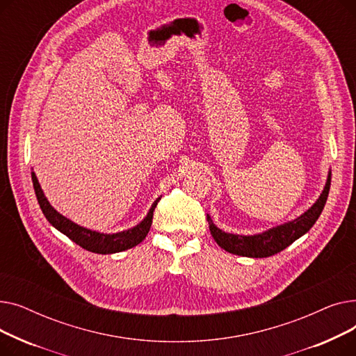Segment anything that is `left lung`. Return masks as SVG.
<instances>
[{
    "label": "left lung",
    "mask_w": 356,
    "mask_h": 356,
    "mask_svg": "<svg viewBox=\"0 0 356 356\" xmlns=\"http://www.w3.org/2000/svg\"><path fill=\"white\" fill-rule=\"evenodd\" d=\"M330 176H332V172H329L325 188L319 199L312 204V208H309L298 218L290 222H286L283 225L270 228L268 231H264L261 234L238 235V234L225 232L219 229L212 222L211 216L208 215L209 229L213 239L216 241V244L225 251L235 255L250 257V258H266L283 251L290 244H293L296 239L303 236L314 225V222L319 219L325 208V203L327 200V195L330 189Z\"/></svg>",
    "instance_id": "obj_1"
}]
</instances>
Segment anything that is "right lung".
<instances>
[{
  "label": "right lung",
  "instance_id": "add662e5",
  "mask_svg": "<svg viewBox=\"0 0 356 356\" xmlns=\"http://www.w3.org/2000/svg\"><path fill=\"white\" fill-rule=\"evenodd\" d=\"M31 180H33L37 200H39L40 208H42L46 219L50 222V225H53L56 229L60 231L69 239H72L74 244H78L83 250L95 252V254H115V252H121V251H125V250H129V248L138 245L140 242H143V239L147 236L149 227H152L153 212L157 207L159 200L161 199V197H157L154 200L147 216L134 228H129L127 231H121V232H115V234H104V232L92 231L85 227H81V225H78V223L72 222L70 219H67L66 216L59 213L49 203L34 172H31Z\"/></svg>",
  "mask_w": 356,
  "mask_h": 356
}]
</instances>
